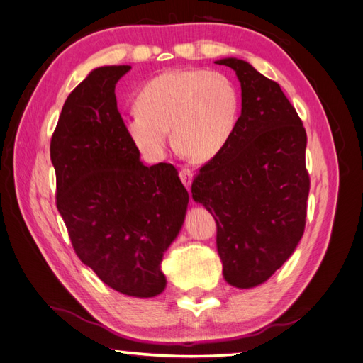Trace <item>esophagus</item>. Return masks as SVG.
Returning a JSON list of instances; mask_svg holds the SVG:
<instances>
[{
	"instance_id": "1",
	"label": "esophagus",
	"mask_w": 363,
	"mask_h": 363,
	"mask_svg": "<svg viewBox=\"0 0 363 363\" xmlns=\"http://www.w3.org/2000/svg\"><path fill=\"white\" fill-rule=\"evenodd\" d=\"M179 178H181V181H182V184L185 185V187L190 189L191 181H193V173H191L190 168H181Z\"/></svg>"
}]
</instances>
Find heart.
I'll list each match as a JSON object with an SVG mask.
<instances>
[{
  "label": "heart",
  "instance_id": "heart-1",
  "mask_svg": "<svg viewBox=\"0 0 363 363\" xmlns=\"http://www.w3.org/2000/svg\"><path fill=\"white\" fill-rule=\"evenodd\" d=\"M134 105L138 113L125 121V130L143 156L162 157L172 128L176 148L204 162L220 155L233 136L241 94L221 71L172 69L143 83Z\"/></svg>",
  "mask_w": 363,
  "mask_h": 363
}]
</instances>
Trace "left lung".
<instances>
[{
    "instance_id": "8db88e82",
    "label": "left lung",
    "mask_w": 363,
    "mask_h": 363,
    "mask_svg": "<svg viewBox=\"0 0 363 363\" xmlns=\"http://www.w3.org/2000/svg\"><path fill=\"white\" fill-rule=\"evenodd\" d=\"M215 63L237 74L241 116L225 148L199 168L191 193L216 221L225 281L249 289L283 266L305 232L306 131L277 82L238 58Z\"/></svg>"
}]
</instances>
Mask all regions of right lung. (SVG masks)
Instances as JSON below:
<instances>
[{
  "label": "right lung",
  "mask_w": 363,
  "mask_h": 363,
  "mask_svg": "<svg viewBox=\"0 0 363 363\" xmlns=\"http://www.w3.org/2000/svg\"><path fill=\"white\" fill-rule=\"evenodd\" d=\"M128 65L91 71L63 105L50 139L57 208L75 254L109 288L148 298L165 289L161 263L185 220L189 193L172 164L147 167L117 109Z\"/></svg>",
  "instance_id": "right-lung-1"
}]
</instances>
